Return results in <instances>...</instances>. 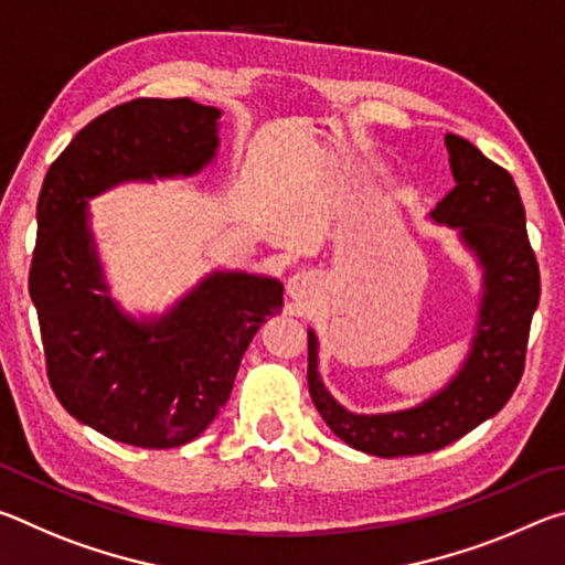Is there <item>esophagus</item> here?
<instances>
[{"label":"esophagus","mask_w":565,"mask_h":565,"mask_svg":"<svg viewBox=\"0 0 565 565\" xmlns=\"http://www.w3.org/2000/svg\"><path fill=\"white\" fill-rule=\"evenodd\" d=\"M317 289H319V281H317V276H313L311 271H299V274H294L291 279H289V296H291V299H296V301L311 299V296L317 294Z\"/></svg>","instance_id":"34e87169"}]
</instances>
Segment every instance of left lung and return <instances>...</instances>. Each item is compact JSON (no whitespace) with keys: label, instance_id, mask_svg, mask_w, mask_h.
<instances>
[{"label":"left lung","instance_id":"left-lung-1","mask_svg":"<svg viewBox=\"0 0 565 565\" xmlns=\"http://www.w3.org/2000/svg\"><path fill=\"white\" fill-rule=\"evenodd\" d=\"M456 186L431 218L454 226L483 269L476 337L451 384L420 406L394 414H351L323 388L319 343L309 331V394L341 441L363 454L394 458L431 454L499 414L523 376L525 347L541 299L539 262L525 232V212L513 177L471 141L446 134Z\"/></svg>","mask_w":565,"mask_h":565}]
</instances>
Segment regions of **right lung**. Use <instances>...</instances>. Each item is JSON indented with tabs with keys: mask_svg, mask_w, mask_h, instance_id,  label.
Masks as SVG:
<instances>
[{
	"mask_svg": "<svg viewBox=\"0 0 565 565\" xmlns=\"http://www.w3.org/2000/svg\"><path fill=\"white\" fill-rule=\"evenodd\" d=\"M222 111L134 99L99 114L44 177L30 294L46 376L70 414L114 441L177 448L224 408L244 351L284 303L281 281L214 271L164 317L137 321L107 296L87 199L121 181L191 177L214 159Z\"/></svg>",
	"mask_w": 565,
	"mask_h": 565,
	"instance_id": "right-lung-1",
	"label": "right lung"
}]
</instances>
